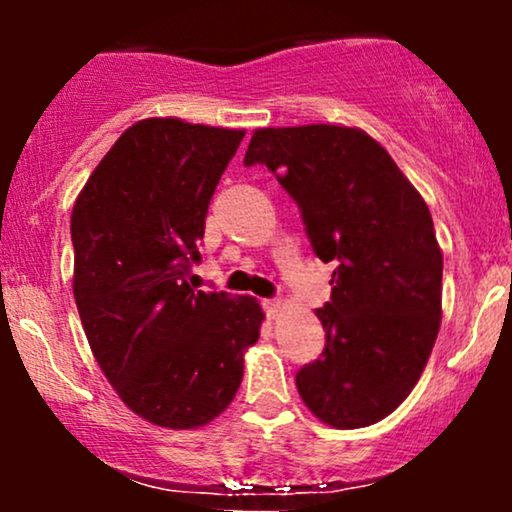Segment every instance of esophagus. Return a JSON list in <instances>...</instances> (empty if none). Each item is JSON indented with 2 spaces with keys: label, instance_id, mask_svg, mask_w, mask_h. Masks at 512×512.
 Masks as SVG:
<instances>
[{
  "label": "esophagus",
  "instance_id": "obj_1",
  "mask_svg": "<svg viewBox=\"0 0 512 512\" xmlns=\"http://www.w3.org/2000/svg\"><path fill=\"white\" fill-rule=\"evenodd\" d=\"M262 308H264V313H267V317H272L274 320L281 310V301H276V298H267V301H262Z\"/></svg>",
  "mask_w": 512,
  "mask_h": 512
}]
</instances>
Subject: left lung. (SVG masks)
<instances>
[{"instance_id":"1","label":"left lung","mask_w":512,"mask_h":512,"mask_svg":"<svg viewBox=\"0 0 512 512\" xmlns=\"http://www.w3.org/2000/svg\"><path fill=\"white\" fill-rule=\"evenodd\" d=\"M267 166L301 209L313 252L334 262L315 313L320 358L296 373L305 407L334 428L392 414L424 373L440 330V255L431 211L366 132L337 125L267 127L245 166Z\"/></svg>"}]
</instances>
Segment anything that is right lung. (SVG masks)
<instances>
[{
    "label": "right lung",
    "mask_w": 512,
    "mask_h": 512,
    "mask_svg": "<svg viewBox=\"0 0 512 512\" xmlns=\"http://www.w3.org/2000/svg\"><path fill=\"white\" fill-rule=\"evenodd\" d=\"M243 129L151 117L103 156L72 211L74 298L98 366L134 414L209 424L236 397L257 342L255 298L197 291L192 264Z\"/></svg>",
    "instance_id": "add662e5"
}]
</instances>
